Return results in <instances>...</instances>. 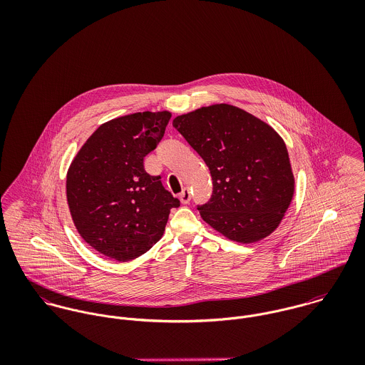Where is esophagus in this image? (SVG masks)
<instances>
[{
    "label": "esophagus",
    "instance_id": "esophagus-1",
    "mask_svg": "<svg viewBox=\"0 0 365 365\" xmlns=\"http://www.w3.org/2000/svg\"><path fill=\"white\" fill-rule=\"evenodd\" d=\"M180 200H181V202H182L184 205L190 204V201H191V192H190V190L185 188V190L180 194Z\"/></svg>",
    "mask_w": 365,
    "mask_h": 365
}]
</instances>
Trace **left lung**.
I'll return each mask as SVG.
<instances>
[{"instance_id": "8db88e82", "label": "left lung", "mask_w": 365, "mask_h": 365, "mask_svg": "<svg viewBox=\"0 0 365 365\" xmlns=\"http://www.w3.org/2000/svg\"><path fill=\"white\" fill-rule=\"evenodd\" d=\"M173 126L210 171L212 195L197 205L202 219L240 243H255L272 233L294 195L288 150L278 133L227 104L180 115Z\"/></svg>"}]
</instances>
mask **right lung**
<instances>
[{"label": "right lung", "mask_w": 365, "mask_h": 365, "mask_svg": "<svg viewBox=\"0 0 365 365\" xmlns=\"http://www.w3.org/2000/svg\"><path fill=\"white\" fill-rule=\"evenodd\" d=\"M171 113L136 112L101 125L67 173V202L81 237L118 261L136 259L163 236L170 209L178 208L143 160L164 136Z\"/></svg>", "instance_id": "add662e5"}]
</instances>
